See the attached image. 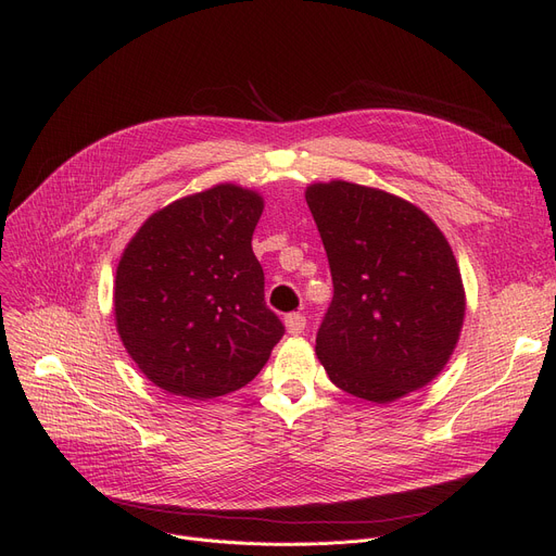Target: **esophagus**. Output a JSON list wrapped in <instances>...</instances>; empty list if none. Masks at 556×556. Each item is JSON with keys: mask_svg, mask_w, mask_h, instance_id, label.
Wrapping results in <instances>:
<instances>
[{"mask_svg": "<svg viewBox=\"0 0 556 556\" xmlns=\"http://www.w3.org/2000/svg\"><path fill=\"white\" fill-rule=\"evenodd\" d=\"M283 325H286V331L290 336H300L306 329V317L302 313H288L283 317Z\"/></svg>", "mask_w": 556, "mask_h": 556, "instance_id": "34e87169", "label": "esophagus"}]
</instances>
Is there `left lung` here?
Segmentation results:
<instances>
[{"label":"left lung","instance_id":"1","mask_svg":"<svg viewBox=\"0 0 556 556\" xmlns=\"http://www.w3.org/2000/svg\"><path fill=\"white\" fill-rule=\"evenodd\" d=\"M333 300L315 338L331 383L371 403L428 386L459 340L466 295L442 229L417 204L344 180L306 187Z\"/></svg>","mask_w":556,"mask_h":556}]
</instances>
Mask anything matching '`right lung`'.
<instances>
[{"label": "right lung", "mask_w": 556, "mask_h": 556, "mask_svg": "<svg viewBox=\"0 0 556 556\" xmlns=\"http://www.w3.org/2000/svg\"><path fill=\"white\" fill-rule=\"evenodd\" d=\"M261 212L256 191L223 182L166 204L126 245L116 331L160 390L195 401L241 390L281 340L252 252Z\"/></svg>", "instance_id": "right-lung-1"}]
</instances>
